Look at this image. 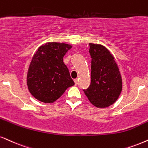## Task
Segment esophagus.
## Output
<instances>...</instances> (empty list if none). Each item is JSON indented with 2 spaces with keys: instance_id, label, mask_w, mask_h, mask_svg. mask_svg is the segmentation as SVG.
Instances as JSON below:
<instances>
[{
  "instance_id": "1",
  "label": "esophagus",
  "mask_w": 148,
  "mask_h": 148,
  "mask_svg": "<svg viewBox=\"0 0 148 148\" xmlns=\"http://www.w3.org/2000/svg\"><path fill=\"white\" fill-rule=\"evenodd\" d=\"M74 82H75V85L78 84V79H75Z\"/></svg>"
}]
</instances>
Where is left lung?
<instances>
[{"label": "left lung", "mask_w": 148, "mask_h": 148, "mask_svg": "<svg viewBox=\"0 0 148 148\" xmlns=\"http://www.w3.org/2000/svg\"><path fill=\"white\" fill-rule=\"evenodd\" d=\"M91 82L84 92L92 105L106 108L113 104L122 90V79L114 58L102 45L89 44Z\"/></svg>", "instance_id": "obj_1"}]
</instances>
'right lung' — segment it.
Instances as JSON below:
<instances>
[{
  "instance_id": "right-lung-1",
  "label": "right lung",
  "mask_w": 148,
  "mask_h": 148,
  "mask_svg": "<svg viewBox=\"0 0 148 148\" xmlns=\"http://www.w3.org/2000/svg\"><path fill=\"white\" fill-rule=\"evenodd\" d=\"M71 46L48 42L34 54L27 73V84L31 94L44 103H52L75 84L63 58Z\"/></svg>"
}]
</instances>
